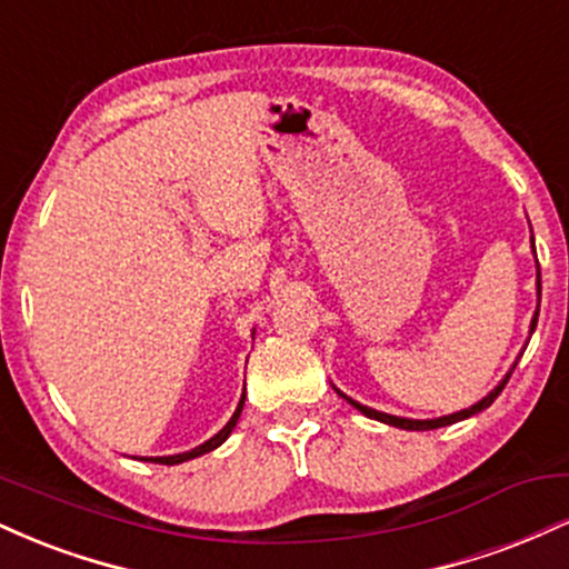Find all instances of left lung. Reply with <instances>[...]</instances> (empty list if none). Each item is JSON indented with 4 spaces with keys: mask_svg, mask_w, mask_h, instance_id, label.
Returning a JSON list of instances; mask_svg holds the SVG:
<instances>
[{
    "mask_svg": "<svg viewBox=\"0 0 569 569\" xmlns=\"http://www.w3.org/2000/svg\"><path fill=\"white\" fill-rule=\"evenodd\" d=\"M540 286V283H538ZM535 326H538V312H535V318H532V326H530V331H535ZM508 377L511 375H506V380H502L498 388L492 390V393H489L487 398H481L479 403H473L471 409H462V411H455V415H449V417H439V420H407V417H393V415H385V411H377V409H369V407H361V403H356V401H350L348 396H342V398H348V401L352 403V407H356L358 411H363V415L367 417H371V420H380V422H385V426H393V428H403V430H433V428H443V426H452V422H460V420H466V417H471V415H479L481 409H487L489 403L495 401V398H498L500 393H502V388H506V382H508Z\"/></svg>",
    "mask_w": 569,
    "mask_h": 569,
    "instance_id": "obj_1",
    "label": "left lung"
}]
</instances>
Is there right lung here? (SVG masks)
Returning <instances> with one entry per match:
<instances>
[{"instance_id":"obj_1","label":"right lung","mask_w":569,"mask_h":569,"mask_svg":"<svg viewBox=\"0 0 569 569\" xmlns=\"http://www.w3.org/2000/svg\"><path fill=\"white\" fill-rule=\"evenodd\" d=\"M243 401H246V393H243V398H240L238 409H234V415L230 417V422H227V426L221 428L219 433L213 436V439H208L206 443H200V447L189 449V452H181V455H168V457H149V460H152V462H160V466H179V462L192 460V457H200V455L211 452V449H217L219 443H224V441H227V436L232 433L234 426H238V417H240V411H243Z\"/></svg>"}]
</instances>
